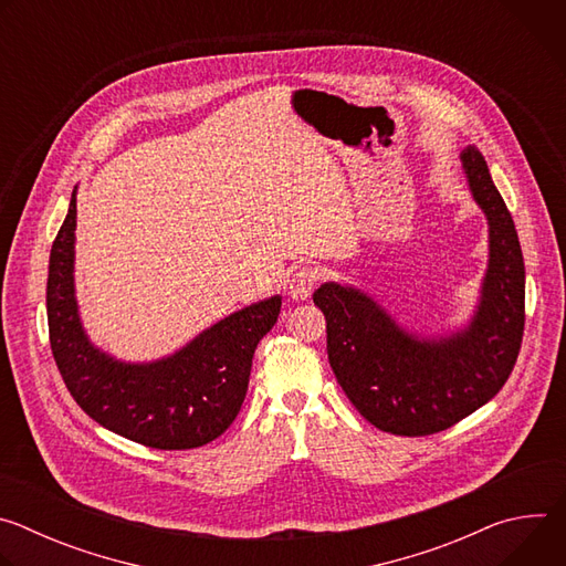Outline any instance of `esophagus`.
Here are the masks:
<instances>
[{
	"mask_svg": "<svg viewBox=\"0 0 566 566\" xmlns=\"http://www.w3.org/2000/svg\"><path fill=\"white\" fill-rule=\"evenodd\" d=\"M317 280H319V277H317V271H315V269H311V266H300V269L291 275V280H289V293H291L295 300H306V297L313 293Z\"/></svg>",
	"mask_w": 566,
	"mask_h": 566,
	"instance_id": "1",
	"label": "esophagus"
}]
</instances>
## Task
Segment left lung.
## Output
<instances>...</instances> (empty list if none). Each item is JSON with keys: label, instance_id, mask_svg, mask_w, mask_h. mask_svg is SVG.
<instances>
[{"label": "left lung", "instance_id": "1", "mask_svg": "<svg viewBox=\"0 0 566 566\" xmlns=\"http://www.w3.org/2000/svg\"><path fill=\"white\" fill-rule=\"evenodd\" d=\"M461 168L489 221V266L465 327L426 338L400 327L356 286L325 282L313 293L343 391L371 426L398 437L448 430L486 406L509 380L522 345L526 275L513 217L479 149H463Z\"/></svg>", "mask_w": 566, "mask_h": 566}]
</instances>
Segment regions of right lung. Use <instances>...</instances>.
Listing matches in <instances>:
<instances>
[{
  "instance_id": "1",
  "label": "right lung",
  "mask_w": 566,
  "mask_h": 566,
  "mask_svg": "<svg viewBox=\"0 0 566 566\" xmlns=\"http://www.w3.org/2000/svg\"><path fill=\"white\" fill-rule=\"evenodd\" d=\"M75 192L53 241L46 282L49 338L75 402L103 428L156 450H190L223 434L247 398L253 354L273 329L282 295L239 308L175 354L125 363L96 347L75 300Z\"/></svg>"
}]
</instances>
